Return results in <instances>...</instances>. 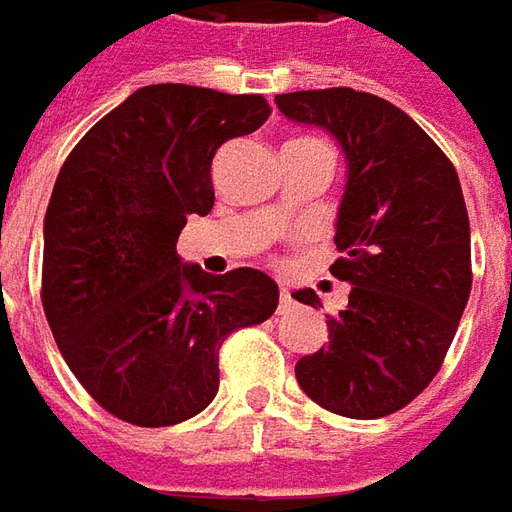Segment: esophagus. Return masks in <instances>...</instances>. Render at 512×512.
I'll use <instances>...</instances> for the list:
<instances>
[{"instance_id": "1", "label": "esophagus", "mask_w": 512, "mask_h": 512, "mask_svg": "<svg viewBox=\"0 0 512 512\" xmlns=\"http://www.w3.org/2000/svg\"><path fill=\"white\" fill-rule=\"evenodd\" d=\"M295 301H292V295L287 287H281V295H278V315H284V312H290Z\"/></svg>"}]
</instances>
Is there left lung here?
Returning <instances> with one entry per match:
<instances>
[{"instance_id":"8db88e82","label":"left lung","mask_w":512,"mask_h":512,"mask_svg":"<svg viewBox=\"0 0 512 512\" xmlns=\"http://www.w3.org/2000/svg\"><path fill=\"white\" fill-rule=\"evenodd\" d=\"M281 114L326 130L345 155L334 222L348 306L329 345L298 359L295 379L323 410L384 418L407 407L443 365L471 295V228L460 178L421 125L368 91L278 94ZM323 306L312 290L292 292Z\"/></svg>"}]
</instances>
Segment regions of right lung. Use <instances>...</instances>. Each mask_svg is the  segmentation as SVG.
Returning <instances> with one entry per match:
<instances>
[{"instance_id": "1", "label": "right lung", "mask_w": 512, "mask_h": 512, "mask_svg": "<svg viewBox=\"0 0 512 512\" xmlns=\"http://www.w3.org/2000/svg\"><path fill=\"white\" fill-rule=\"evenodd\" d=\"M267 116L259 94L144 86L61 167L44 217L41 301L77 382L128 424L172 426L206 410L222 340L276 312L267 273L209 276L175 250L186 217L214 206L217 150Z\"/></svg>"}]
</instances>
